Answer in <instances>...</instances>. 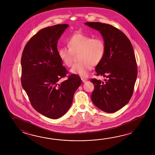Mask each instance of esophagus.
Masks as SVG:
<instances>
[{"instance_id":"esophagus-1","label":"esophagus","mask_w":155,"mask_h":155,"mask_svg":"<svg viewBox=\"0 0 155 155\" xmlns=\"http://www.w3.org/2000/svg\"><path fill=\"white\" fill-rule=\"evenodd\" d=\"M81 80H82V81L83 82H85L86 81H87V79H86L85 78H81Z\"/></svg>"}]
</instances>
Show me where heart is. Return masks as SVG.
Returning <instances> with one entry per match:
<instances>
[{
    "label": "heart",
    "instance_id": "obj_1",
    "mask_svg": "<svg viewBox=\"0 0 155 155\" xmlns=\"http://www.w3.org/2000/svg\"><path fill=\"white\" fill-rule=\"evenodd\" d=\"M68 48L61 47L58 56L63 64L72 66L74 55L78 54L79 63L74 65L70 72L80 76H87L92 69L102 61L105 55V43L101 38H93L83 34H75L68 40Z\"/></svg>",
    "mask_w": 155,
    "mask_h": 155
}]
</instances>
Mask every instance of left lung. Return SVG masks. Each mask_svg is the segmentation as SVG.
Here are the masks:
<instances>
[{
    "mask_svg": "<svg viewBox=\"0 0 155 155\" xmlns=\"http://www.w3.org/2000/svg\"><path fill=\"white\" fill-rule=\"evenodd\" d=\"M85 24L100 31L106 45L105 55L95 71L96 75L107 79L90 80L95 87L91 100L104 112H116L129 102L134 92L137 67L133 47L125 34L114 26L99 22Z\"/></svg>",
    "mask_w": 155,
    "mask_h": 155,
    "instance_id": "8db88e82",
    "label": "left lung"
}]
</instances>
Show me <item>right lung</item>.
I'll return each instance as SVG.
<instances>
[{"label": "right lung", "instance_id": "add662e5", "mask_svg": "<svg viewBox=\"0 0 155 155\" xmlns=\"http://www.w3.org/2000/svg\"><path fill=\"white\" fill-rule=\"evenodd\" d=\"M68 26L57 24L39 30L26 44L21 59L22 87L34 109L50 119L66 114L81 84L76 74L59 81L68 72L58 56V40Z\"/></svg>", "mask_w": 155, "mask_h": 155}]
</instances>
